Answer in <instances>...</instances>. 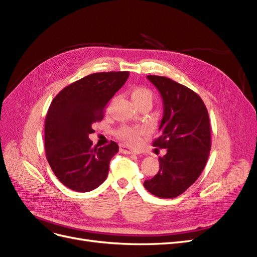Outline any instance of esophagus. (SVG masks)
Instances as JSON below:
<instances>
[{"label": "esophagus", "instance_id": "1", "mask_svg": "<svg viewBox=\"0 0 257 257\" xmlns=\"http://www.w3.org/2000/svg\"><path fill=\"white\" fill-rule=\"evenodd\" d=\"M120 152L124 153V154H133V153H137L136 151L132 150L131 148L125 147V146H120Z\"/></svg>", "mask_w": 257, "mask_h": 257}]
</instances>
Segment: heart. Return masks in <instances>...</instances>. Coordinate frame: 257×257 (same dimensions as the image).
I'll return each instance as SVG.
<instances>
[{"label":"heart","mask_w":257,"mask_h":257,"mask_svg":"<svg viewBox=\"0 0 257 257\" xmlns=\"http://www.w3.org/2000/svg\"><path fill=\"white\" fill-rule=\"evenodd\" d=\"M131 97L137 107L143 105L151 106L153 102V93L144 87H136L132 90ZM146 131L147 128L142 125H126V124H124L115 131V136L127 145L135 146L139 143L141 136L146 133Z\"/></svg>","instance_id":"heart-1"}]
</instances>
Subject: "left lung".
<instances>
[{
    "label": "left lung",
    "mask_w": 257,
    "mask_h": 257,
    "mask_svg": "<svg viewBox=\"0 0 257 257\" xmlns=\"http://www.w3.org/2000/svg\"><path fill=\"white\" fill-rule=\"evenodd\" d=\"M163 98L164 113L161 136L153 146L166 149L160 158V169L146 180L148 192L161 198H175L195 182L203 172L211 148L207 108L200 96L167 77L147 76Z\"/></svg>",
    "instance_id": "obj_1"
}]
</instances>
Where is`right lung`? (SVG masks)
<instances>
[{"instance_id": "obj_1", "label": "right lung", "mask_w": 257, "mask_h": 257, "mask_svg": "<svg viewBox=\"0 0 257 257\" xmlns=\"http://www.w3.org/2000/svg\"><path fill=\"white\" fill-rule=\"evenodd\" d=\"M128 76V72L88 75L67 85L51 102L45 121L46 158L68 189L89 192L106 180L119 146L110 142L94 147L89 135L94 133L92 124L104 118L105 106Z\"/></svg>"}]
</instances>
